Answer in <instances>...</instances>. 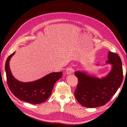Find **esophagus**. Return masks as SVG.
I'll list each match as a JSON object with an SVG mask.
<instances>
[{
	"label": "esophagus",
	"instance_id": "obj_1",
	"mask_svg": "<svg viewBox=\"0 0 127 127\" xmlns=\"http://www.w3.org/2000/svg\"><path fill=\"white\" fill-rule=\"evenodd\" d=\"M72 72H73V69H72V68L71 67L68 68L67 70H66V74H67V75L71 74Z\"/></svg>",
	"mask_w": 127,
	"mask_h": 127
}]
</instances>
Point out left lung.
I'll list each match as a JSON object with an SVG mask.
<instances>
[{
  "label": "left lung",
  "instance_id": "8db88e82",
  "mask_svg": "<svg viewBox=\"0 0 127 127\" xmlns=\"http://www.w3.org/2000/svg\"><path fill=\"white\" fill-rule=\"evenodd\" d=\"M108 52V60L106 63L112 65V69L106 76L99 78L84 71L75 72L78 80L75 96L83 106L92 108L105 105L121 85L123 80L121 60L116 53Z\"/></svg>",
  "mask_w": 127,
  "mask_h": 127
}]
</instances>
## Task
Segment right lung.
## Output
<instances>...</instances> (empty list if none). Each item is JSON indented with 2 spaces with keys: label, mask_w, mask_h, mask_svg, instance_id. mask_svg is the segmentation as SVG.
I'll return each mask as SVG.
<instances>
[{
  "label": "right lung",
  "mask_w": 127,
  "mask_h": 127,
  "mask_svg": "<svg viewBox=\"0 0 127 127\" xmlns=\"http://www.w3.org/2000/svg\"><path fill=\"white\" fill-rule=\"evenodd\" d=\"M15 53L7 58L5 64L7 82L11 93L20 100L34 104L45 102L51 95L56 82L62 77L63 72H51L31 82L18 81L11 74L9 67V61Z\"/></svg>",
  "instance_id": "right-lung-1"
}]
</instances>
